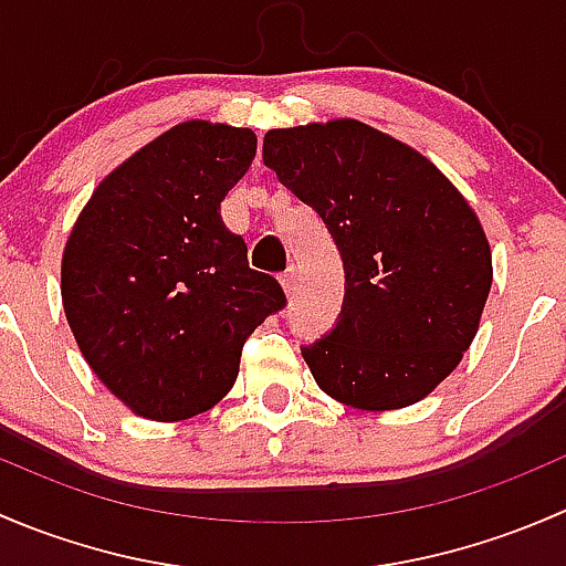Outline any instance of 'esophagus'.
Masks as SVG:
<instances>
[{
  "label": "esophagus",
  "instance_id": "34e87169",
  "mask_svg": "<svg viewBox=\"0 0 566 566\" xmlns=\"http://www.w3.org/2000/svg\"><path fill=\"white\" fill-rule=\"evenodd\" d=\"M282 287L287 295L295 293V268H287V271L282 273Z\"/></svg>",
  "mask_w": 566,
  "mask_h": 566
}]
</instances>
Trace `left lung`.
I'll use <instances>...</instances> for the list:
<instances>
[{
    "label": "left lung",
    "mask_w": 566,
    "mask_h": 566,
    "mask_svg": "<svg viewBox=\"0 0 566 566\" xmlns=\"http://www.w3.org/2000/svg\"><path fill=\"white\" fill-rule=\"evenodd\" d=\"M262 161L317 210L345 265L339 323L301 347L317 386L358 410L436 389L476 336L493 256L432 161L358 119L268 130Z\"/></svg>",
    "instance_id": "1"
}]
</instances>
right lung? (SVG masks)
<instances>
[{
  "label": "right lung",
  "mask_w": 566,
  "mask_h": 566,
  "mask_svg": "<svg viewBox=\"0 0 566 566\" xmlns=\"http://www.w3.org/2000/svg\"><path fill=\"white\" fill-rule=\"evenodd\" d=\"M256 136L188 119L101 180L62 254V306L101 384L136 416L182 421L232 389L243 342L284 310L221 221Z\"/></svg>",
  "instance_id": "obj_1"
}]
</instances>
